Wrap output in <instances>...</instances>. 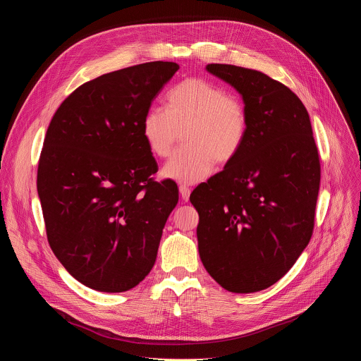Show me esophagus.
Returning <instances> with one entry per match:
<instances>
[{
    "mask_svg": "<svg viewBox=\"0 0 361 361\" xmlns=\"http://www.w3.org/2000/svg\"><path fill=\"white\" fill-rule=\"evenodd\" d=\"M178 190H180V195H181V198H183L184 201H188L191 190H190L187 185H180V187H178Z\"/></svg>",
    "mask_w": 361,
    "mask_h": 361,
    "instance_id": "esophagus-1",
    "label": "esophagus"
}]
</instances>
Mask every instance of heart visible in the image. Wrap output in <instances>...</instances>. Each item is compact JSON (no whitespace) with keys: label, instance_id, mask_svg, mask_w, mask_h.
Returning <instances> with one entry per match:
<instances>
[{"label":"heart","instance_id":"1","mask_svg":"<svg viewBox=\"0 0 361 361\" xmlns=\"http://www.w3.org/2000/svg\"><path fill=\"white\" fill-rule=\"evenodd\" d=\"M248 131L243 101L204 78H187L173 87L166 110L149 109L141 123L144 141L152 156L167 159L183 133L187 145L164 166L163 176L195 184L214 166L230 163L241 149Z\"/></svg>","mask_w":361,"mask_h":361}]
</instances>
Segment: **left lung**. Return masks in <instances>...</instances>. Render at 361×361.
<instances>
[{"label":"left lung","mask_w":361,"mask_h":361,"mask_svg":"<svg viewBox=\"0 0 361 361\" xmlns=\"http://www.w3.org/2000/svg\"><path fill=\"white\" fill-rule=\"evenodd\" d=\"M205 68L240 92L248 131L237 156L190 197L200 259L223 288L255 293L277 283L312 238L319 151L310 117L288 87L237 66Z\"/></svg>","instance_id":"obj_1"}]
</instances>
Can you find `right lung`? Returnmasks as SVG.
I'll list each match as a JSON object with an SVG mask.
<instances>
[{"label":"right lung","instance_id":"1","mask_svg":"<svg viewBox=\"0 0 361 361\" xmlns=\"http://www.w3.org/2000/svg\"><path fill=\"white\" fill-rule=\"evenodd\" d=\"M178 64L152 61L97 77L71 92L51 120L37 173L47 238L66 270L104 293L135 287L157 259L178 202L141 123Z\"/></svg>","mask_w":361,"mask_h":361}]
</instances>
